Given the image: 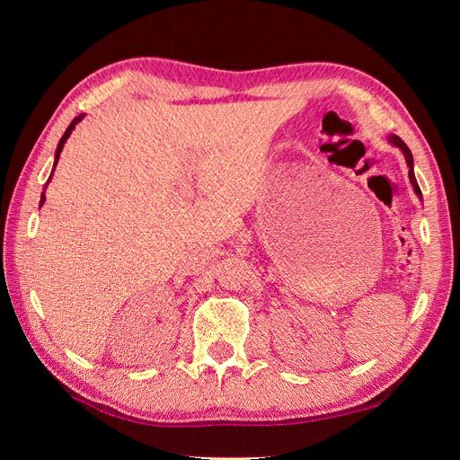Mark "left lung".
Instances as JSON below:
<instances>
[{
  "instance_id": "left-lung-1",
  "label": "left lung",
  "mask_w": 460,
  "mask_h": 460,
  "mask_svg": "<svg viewBox=\"0 0 460 460\" xmlns=\"http://www.w3.org/2000/svg\"><path fill=\"white\" fill-rule=\"evenodd\" d=\"M387 142L392 144V146H395V147H399L401 151H402V155H405V161H407V166H409V180H411V184H412V190H414V193L419 198H422V191H420V188H419V182H416V178H414V163H412V153H411V149L407 147V144L401 140L399 136H395V134H389L387 136Z\"/></svg>"
}]
</instances>
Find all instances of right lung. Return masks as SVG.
<instances>
[{"instance_id":"add662e5","label":"right lung","mask_w":460,"mask_h":460,"mask_svg":"<svg viewBox=\"0 0 460 460\" xmlns=\"http://www.w3.org/2000/svg\"><path fill=\"white\" fill-rule=\"evenodd\" d=\"M82 119H84V115H78V117H75L73 119V122L71 124H68V128L65 130V134L61 136V140H59V144H58V149H55V161H53V171H55V166H58V163H59V155H61V151H63V147H65V142L68 140V136H71L73 134V130L76 128V124L82 120ZM53 171H51V174H53ZM51 174H49V180H51ZM49 180H48V182H49ZM48 186V184H46ZM44 201H46V196H44V193H41V198H40V207L41 205H44Z\"/></svg>"}]
</instances>
